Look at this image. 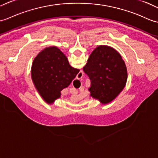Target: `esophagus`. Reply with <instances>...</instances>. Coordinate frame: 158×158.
<instances>
[{
	"label": "esophagus",
	"mask_w": 158,
	"mask_h": 158,
	"mask_svg": "<svg viewBox=\"0 0 158 158\" xmlns=\"http://www.w3.org/2000/svg\"><path fill=\"white\" fill-rule=\"evenodd\" d=\"M83 73L81 71V72H79V73H78V75H77V79H81L82 77H83Z\"/></svg>",
	"instance_id": "obj_1"
}]
</instances>
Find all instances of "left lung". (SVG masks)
I'll return each mask as SVG.
<instances>
[{
	"label": "left lung",
	"instance_id": "obj_1",
	"mask_svg": "<svg viewBox=\"0 0 158 158\" xmlns=\"http://www.w3.org/2000/svg\"><path fill=\"white\" fill-rule=\"evenodd\" d=\"M83 71L91 80V96L102 104L112 101L127 83V71L120 54L108 46H100L88 58Z\"/></svg>",
	"mask_w": 158,
	"mask_h": 158
}]
</instances>
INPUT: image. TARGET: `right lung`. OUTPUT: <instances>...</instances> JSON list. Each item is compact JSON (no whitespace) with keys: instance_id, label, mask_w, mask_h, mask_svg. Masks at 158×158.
<instances>
[{"instance_id":"right-lung-1","label":"right lung","mask_w":158,"mask_h":158,"mask_svg":"<svg viewBox=\"0 0 158 158\" xmlns=\"http://www.w3.org/2000/svg\"><path fill=\"white\" fill-rule=\"evenodd\" d=\"M79 72V69L71 67L58 48L52 46L43 50L35 58L31 77L40 96L51 104L60 98V91L69 85Z\"/></svg>"}]
</instances>
